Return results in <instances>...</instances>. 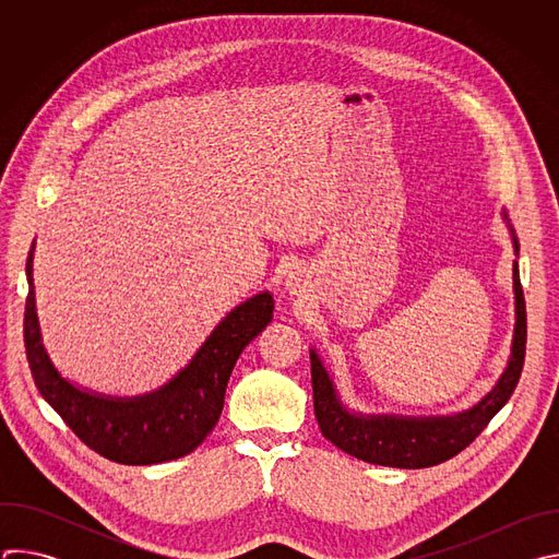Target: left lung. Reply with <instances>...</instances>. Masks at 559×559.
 I'll return each instance as SVG.
<instances>
[{
	"label": "left lung",
	"mask_w": 559,
	"mask_h": 559,
	"mask_svg": "<svg viewBox=\"0 0 559 559\" xmlns=\"http://www.w3.org/2000/svg\"><path fill=\"white\" fill-rule=\"evenodd\" d=\"M507 216V214H504ZM513 231V229H511ZM515 252L520 243L513 234ZM515 287V336L507 371L493 391L473 409L451 418H395V416H356L349 414L336 395V389L321 362L311 352L313 414L321 433L341 451L382 466L425 468L447 462L466 449L485 431L491 418L507 405L522 376L526 356V302L520 283L518 263L513 265Z\"/></svg>",
	"instance_id": "obj_1"
}]
</instances>
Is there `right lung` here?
<instances>
[{"mask_svg": "<svg viewBox=\"0 0 559 559\" xmlns=\"http://www.w3.org/2000/svg\"><path fill=\"white\" fill-rule=\"evenodd\" d=\"M26 276L24 345L39 393L86 447L112 462L132 466L183 457L207 438L221 418L225 386L238 356L270 325L274 311V298L267 292L246 300L223 318L192 362L166 386L141 397H104L61 378L41 345L33 250L26 261Z\"/></svg>", "mask_w": 559, "mask_h": 559, "instance_id": "right-lung-1", "label": "right lung"}]
</instances>
